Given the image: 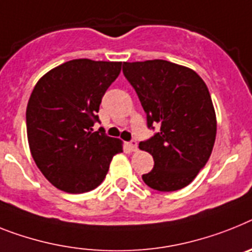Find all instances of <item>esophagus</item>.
Returning a JSON list of instances; mask_svg holds the SVG:
<instances>
[{"instance_id":"1","label":"esophagus","mask_w":252,"mask_h":252,"mask_svg":"<svg viewBox=\"0 0 252 252\" xmlns=\"http://www.w3.org/2000/svg\"><path fill=\"white\" fill-rule=\"evenodd\" d=\"M126 146L129 147L130 151H137V149H138V143H137V141H134V139L126 143Z\"/></svg>"}]
</instances>
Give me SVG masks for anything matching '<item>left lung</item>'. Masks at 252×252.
<instances>
[{
    "label": "left lung",
    "instance_id": "obj_1",
    "mask_svg": "<svg viewBox=\"0 0 252 252\" xmlns=\"http://www.w3.org/2000/svg\"><path fill=\"white\" fill-rule=\"evenodd\" d=\"M123 74L141 101L147 128L158 126L139 142L155 161L143 182L161 192L186 187L214 147L217 118L208 87L196 71L165 60L124 63Z\"/></svg>",
    "mask_w": 252,
    "mask_h": 252
}]
</instances>
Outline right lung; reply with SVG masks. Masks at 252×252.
<instances>
[{
    "instance_id": "add662e5",
    "label": "right lung",
    "mask_w": 252,
    "mask_h": 252,
    "mask_svg": "<svg viewBox=\"0 0 252 252\" xmlns=\"http://www.w3.org/2000/svg\"><path fill=\"white\" fill-rule=\"evenodd\" d=\"M122 70V63L77 59L44 74L27 107V134L32 156L56 188L83 193L100 186L119 139L105 134L98 110L103 94Z\"/></svg>"
}]
</instances>
